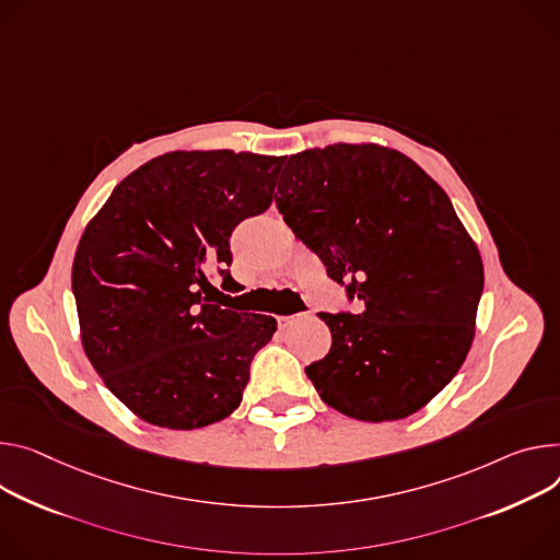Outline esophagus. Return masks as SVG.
Wrapping results in <instances>:
<instances>
[{
  "label": "esophagus",
  "mask_w": 560,
  "mask_h": 560,
  "mask_svg": "<svg viewBox=\"0 0 560 560\" xmlns=\"http://www.w3.org/2000/svg\"><path fill=\"white\" fill-rule=\"evenodd\" d=\"M299 317H311V313H301V315H294V317H277V324H279V328L281 330H285L294 319H299Z\"/></svg>",
  "instance_id": "34e87169"
}]
</instances>
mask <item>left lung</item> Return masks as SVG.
I'll return each instance as SVG.
<instances>
[{"instance_id": "left-lung-1", "label": "left lung", "mask_w": 560, "mask_h": 560, "mask_svg": "<svg viewBox=\"0 0 560 560\" xmlns=\"http://www.w3.org/2000/svg\"><path fill=\"white\" fill-rule=\"evenodd\" d=\"M277 208L362 313L319 317L332 346L306 366L319 397L362 422L418 413L460 371L485 285L478 245L444 189L395 149L290 156Z\"/></svg>"}]
</instances>
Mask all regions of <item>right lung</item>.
Masks as SVG:
<instances>
[{
    "label": "right lung",
    "mask_w": 560,
    "mask_h": 560,
    "mask_svg": "<svg viewBox=\"0 0 560 560\" xmlns=\"http://www.w3.org/2000/svg\"><path fill=\"white\" fill-rule=\"evenodd\" d=\"M285 159L252 151H170L131 172L89 221L73 259L82 348L107 388L140 420L191 431L241 404L249 362L277 319L223 311L238 283L230 236L264 214Z\"/></svg>",
    "instance_id": "1"
}]
</instances>
